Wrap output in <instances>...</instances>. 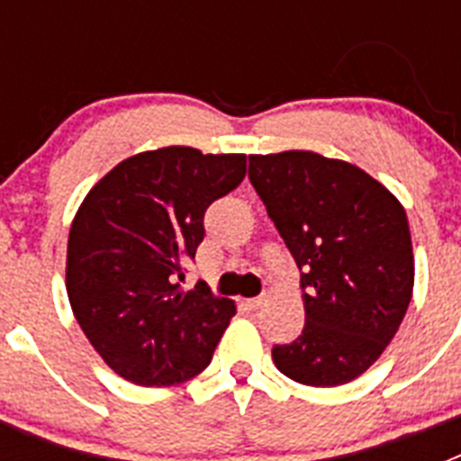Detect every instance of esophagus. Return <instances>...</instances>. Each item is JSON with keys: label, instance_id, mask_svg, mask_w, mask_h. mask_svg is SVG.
<instances>
[{"label": "esophagus", "instance_id": "34e87169", "mask_svg": "<svg viewBox=\"0 0 461 461\" xmlns=\"http://www.w3.org/2000/svg\"><path fill=\"white\" fill-rule=\"evenodd\" d=\"M247 309H258L260 304H263V297H251V300H247Z\"/></svg>", "mask_w": 461, "mask_h": 461}]
</instances>
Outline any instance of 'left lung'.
<instances>
[{
    "mask_svg": "<svg viewBox=\"0 0 461 461\" xmlns=\"http://www.w3.org/2000/svg\"><path fill=\"white\" fill-rule=\"evenodd\" d=\"M249 180L300 267L303 335L272 346L284 376L335 388L393 341L413 293L404 207L356 166L313 152L249 157Z\"/></svg>",
    "mask_w": 461,
    "mask_h": 461,
    "instance_id": "1",
    "label": "left lung"
}]
</instances>
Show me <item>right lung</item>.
<instances>
[{
	"label": "right lung",
	"mask_w": 461,
	"mask_h": 461,
	"mask_svg": "<svg viewBox=\"0 0 461 461\" xmlns=\"http://www.w3.org/2000/svg\"><path fill=\"white\" fill-rule=\"evenodd\" d=\"M244 154L164 148L126 158L73 219L67 293L89 344L122 378L177 385L210 365L235 304L207 284L182 291L205 212L238 189Z\"/></svg>",
	"instance_id": "right-lung-1"
}]
</instances>
